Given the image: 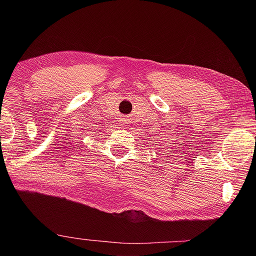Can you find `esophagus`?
Wrapping results in <instances>:
<instances>
[{
	"label": "esophagus",
	"mask_w": 256,
	"mask_h": 256,
	"mask_svg": "<svg viewBox=\"0 0 256 256\" xmlns=\"http://www.w3.org/2000/svg\"><path fill=\"white\" fill-rule=\"evenodd\" d=\"M124 121H126V120H124Z\"/></svg>",
	"instance_id": "1"
}]
</instances>
